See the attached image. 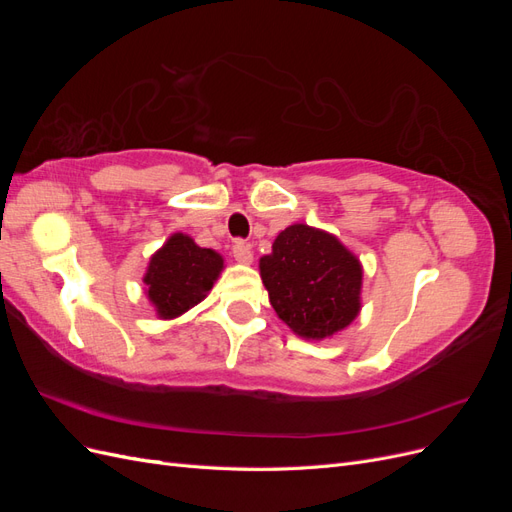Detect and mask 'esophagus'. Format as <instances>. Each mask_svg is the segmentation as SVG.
<instances>
[{
  "label": "esophagus",
  "instance_id": "34e87169",
  "mask_svg": "<svg viewBox=\"0 0 512 512\" xmlns=\"http://www.w3.org/2000/svg\"><path fill=\"white\" fill-rule=\"evenodd\" d=\"M232 256H235V260L241 262V265H252V260H254L250 245H247L245 241H237L235 245H232Z\"/></svg>",
  "mask_w": 512,
  "mask_h": 512
}]
</instances>
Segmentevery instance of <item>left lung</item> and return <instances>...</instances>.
<instances>
[{
    "mask_svg": "<svg viewBox=\"0 0 512 512\" xmlns=\"http://www.w3.org/2000/svg\"><path fill=\"white\" fill-rule=\"evenodd\" d=\"M258 269L277 318L309 342L344 331L361 312V260L327 230L288 226Z\"/></svg>",
    "mask_w": 512,
    "mask_h": 512,
    "instance_id": "obj_1",
    "label": "left lung"
}]
</instances>
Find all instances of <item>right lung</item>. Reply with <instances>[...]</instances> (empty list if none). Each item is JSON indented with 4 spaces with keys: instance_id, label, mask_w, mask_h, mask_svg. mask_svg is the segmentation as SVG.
I'll return each mask as SVG.
<instances>
[{
    "instance_id": "right-lung-1",
    "label": "right lung",
    "mask_w": 512,
    "mask_h": 512,
    "mask_svg": "<svg viewBox=\"0 0 512 512\" xmlns=\"http://www.w3.org/2000/svg\"><path fill=\"white\" fill-rule=\"evenodd\" d=\"M224 271V258L200 247L185 232H173L149 258L145 294L160 320H175L203 301Z\"/></svg>"
}]
</instances>
